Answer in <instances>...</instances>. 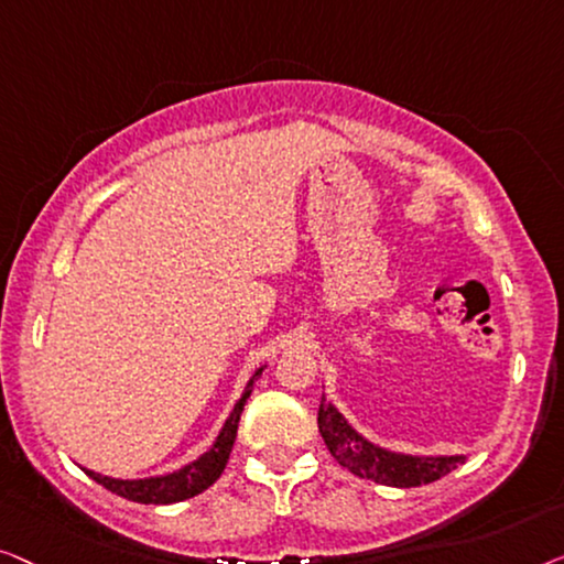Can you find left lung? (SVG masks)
<instances>
[{
	"label": "left lung",
	"mask_w": 564,
	"mask_h": 564,
	"mask_svg": "<svg viewBox=\"0 0 564 564\" xmlns=\"http://www.w3.org/2000/svg\"><path fill=\"white\" fill-rule=\"evenodd\" d=\"M316 422H319L322 440L332 457L358 478L380 482V486H426V482L444 478L467 459L465 455H403V452L378 447L347 424V419L335 409V403L327 401V395H322Z\"/></svg>",
	"instance_id": "8db88e82"
}]
</instances>
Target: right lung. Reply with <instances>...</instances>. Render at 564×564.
Listing matches in <instances>:
<instances>
[{
    "instance_id": "right-lung-1",
    "label": "right lung",
    "mask_w": 564,
    "mask_h": 564,
    "mask_svg": "<svg viewBox=\"0 0 564 564\" xmlns=\"http://www.w3.org/2000/svg\"><path fill=\"white\" fill-rule=\"evenodd\" d=\"M263 368H258L252 372V378L245 386V391L240 395V401L235 403L232 414L227 416L225 426H221L217 440L209 449L204 452L202 457H196L194 463H188L181 467L176 473L169 475H155V478H142V480H120V478H109V475L86 470L91 480H97L99 486H105L112 494L127 498V501L134 503H153V506H165V503H178L186 501V498L199 496L202 490H206L212 482H217V478L225 473V465L229 459V452H232V444L237 437V424H240V414L245 409V401L250 399L252 393V383H256Z\"/></svg>"
}]
</instances>
